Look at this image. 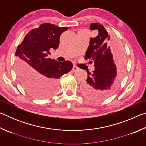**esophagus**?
<instances>
[{"label": "esophagus", "mask_w": 146, "mask_h": 146, "mask_svg": "<svg viewBox=\"0 0 146 146\" xmlns=\"http://www.w3.org/2000/svg\"><path fill=\"white\" fill-rule=\"evenodd\" d=\"M79 70V68L78 67H76V66H73V72H76V71H77Z\"/></svg>", "instance_id": "obj_1"}]
</instances>
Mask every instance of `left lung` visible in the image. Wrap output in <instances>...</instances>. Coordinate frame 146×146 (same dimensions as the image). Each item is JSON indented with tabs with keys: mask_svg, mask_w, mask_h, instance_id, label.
Returning a JSON list of instances; mask_svg holds the SVG:
<instances>
[{
	"mask_svg": "<svg viewBox=\"0 0 146 146\" xmlns=\"http://www.w3.org/2000/svg\"><path fill=\"white\" fill-rule=\"evenodd\" d=\"M90 28L91 30H97L98 34L96 37L90 38L84 58L90 60L95 68L91 75L90 71H87L88 78L83 84L82 90L88 98L103 100L117 90L124 71V57L117 44L115 45L118 56H113L107 42L110 35L102 24L91 23Z\"/></svg>",
	"mask_w": 146,
	"mask_h": 146,
	"instance_id": "left-lung-1",
	"label": "left lung"
}]
</instances>
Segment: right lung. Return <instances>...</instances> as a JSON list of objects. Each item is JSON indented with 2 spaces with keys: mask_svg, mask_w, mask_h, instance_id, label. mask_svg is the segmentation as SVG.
I'll return each instance as SVG.
<instances>
[{
  "mask_svg": "<svg viewBox=\"0 0 146 146\" xmlns=\"http://www.w3.org/2000/svg\"><path fill=\"white\" fill-rule=\"evenodd\" d=\"M68 29L42 24L29 31L17 47L16 72L23 87L35 97L53 95L57 89L58 79L72 70L70 61L58 62L48 58L49 49L58 48L60 36Z\"/></svg>",
  "mask_w": 146,
  "mask_h": 146,
  "instance_id": "right-lung-1",
  "label": "right lung"
}]
</instances>
